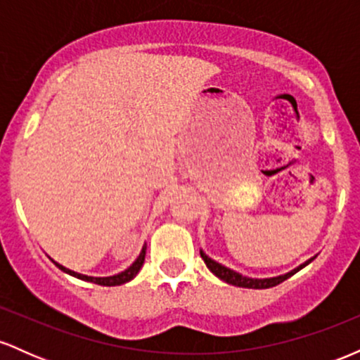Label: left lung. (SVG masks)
<instances>
[{
    "label": "left lung",
    "instance_id": "left-lung-1",
    "mask_svg": "<svg viewBox=\"0 0 360 360\" xmlns=\"http://www.w3.org/2000/svg\"><path fill=\"white\" fill-rule=\"evenodd\" d=\"M200 254H201V259L205 260L206 267H208V269L212 271L213 274L217 276V278L225 281V283L232 284V286L250 288V289H267V288H272V286H278V284L283 283V281H286L288 278H291L292 274H296V272L303 269L304 266H308V264L311 262L313 259H315V257L308 259L307 262L301 264L300 267H296V269H292L291 272H286V274H283V276H276V278H266V279H255V278H247V276H242V274H238V272L229 269V267L221 266V264H218L217 260L208 257V255H206L203 250H200Z\"/></svg>",
    "mask_w": 360,
    "mask_h": 360
}]
</instances>
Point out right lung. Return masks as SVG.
<instances>
[{"mask_svg":"<svg viewBox=\"0 0 360 360\" xmlns=\"http://www.w3.org/2000/svg\"><path fill=\"white\" fill-rule=\"evenodd\" d=\"M146 249L147 247L143 245L142 252H140V255L135 260L134 264H131L128 269H125L123 272H120V274H115V276H108V278H93V276H84V274H79V272H74L71 269H68V267L60 266V264H57L56 260H52L53 264H56L57 267H59L60 271L68 272V274L74 276V278L77 279H82V281H88V283H94V284H100V286H120V284H125L128 281H131L135 278V276L139 274L140 267L143 266V260H146Z\"/></svg>","mask_w":360,"mask_h":360,"instance_id":"obj_1","label":"right lung"}]
</instances>
